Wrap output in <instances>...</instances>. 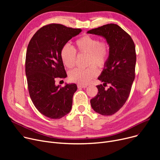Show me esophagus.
I'll use <instances>...</instances> for the list:
<instances>
[{"instance_id": "34e87169", "label": "esophagus", "mask_w": 160, "mask_h": 160, "mask_svg": "<svg viewBox=\"0 0 160 160\" xmlns=\"http://www.w3.org/2000/svg\"><path fill=\"white\" fill-rule=\"evenodd\" d=\"M77 86L78 88H85L88 87L87 85H83V84H78Z\"/></svg>"}]
</instances>
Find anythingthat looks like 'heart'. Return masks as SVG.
<instances>
[{
	"instance_id": "heart-1",
	"label": "heart",
	"mask_w": 160,
	"mask_h": 160,
	"mask_svg": "<svg viewBox=\"0 0 160 160\" xmlns=\"http://www.w3.org/2000/svg\"><path fill=\"white\" fill-rule=\"evenodd\" d=\"M76 47L80 53L89 54V64L93 63L98 67H103L109 56V46L105 41H98L93 36L85 35L76 41ZM60 56L63 65L71 69L74 67L76 61V52L69 45L62 47ZM98 71L94 65L86 69H74L69 72V78L71 81L80 84H87L97 77Z\"/></svg>"
}]
</instances>
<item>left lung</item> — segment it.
<instances>
[{
    "label": "left lung",
    "mask_w": 160,
    "mask_h": 160,
    "mask_svg": "<svg viewBox=\"0 0 160 160\" xmlns=\"http://www.w3.org/2000/svg\"><path fill=\"white\" fill-rule=\"evenodd\" d=\"M88 33L102 37L109 45V56L98 77V94L90 100L93 110L102 115L118 112L127 101L135 78L136 47L130 36L115 24L92 29ZM111 84L108 90L103 87Z\"/></svg>",
    "instance_id": "left-lung-1"
}]
</instances>
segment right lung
I'll use <instances>...</instances> for the list:
<instances>
[{"instance_id":"1","label":"right lung","mask_w":160,"mask_h":160,"mask_svg":"<svg viewBox=\"0 0 160 160\" xmlns=\"http://www.w3.org/2000/svg\"><path fill=\"white\" fill-rule=\"evenodd\" d=\"M81 32L50 24L38 30L28 45L25 72L30 97L37 110L50 119H61L71 110L77 84L65 83L61 88L55 79L67 77L60 56L62 47Z\"/></svg>"}]
</instances>
